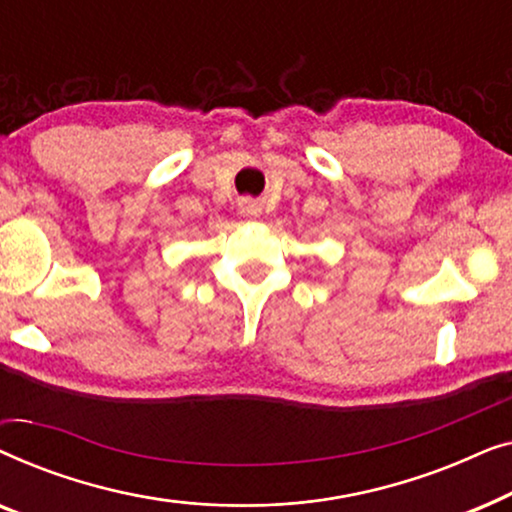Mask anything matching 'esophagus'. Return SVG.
<instances>
[{
  "label": "esophagus",
  "instance_id": "1",
  "mask_svg": "<svg viewBox=\"0 0 512 512\" xmlns=\"http://www.w3.org/2000/svg\"><path fill=\"white\" fill-rule=\"evenodd\" d=\"M261 212H263V207L258 205L256 200H251V198H242L240 200V214L242 216H249V219H251V216H258Z\"/></svg>",
  "mask_w": 512,
  "mask_h": 512
}]
</instances>
